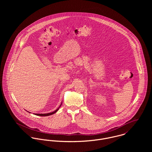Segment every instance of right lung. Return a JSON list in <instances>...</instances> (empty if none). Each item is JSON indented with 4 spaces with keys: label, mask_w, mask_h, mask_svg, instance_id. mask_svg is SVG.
Masks as SVG:
<instances>
[{
    "label": "right lung",
    "mask_w": 152,
    "mask_h": 152,
    "mask_svg": "<svg viewBox=\"0 0 152 152\" xmlns=\"http://www.w3.org/2000/svg\"><path fill=\"white\" fill-rule=\"evenodd\" d=\"M61 105H62V103H61V104L60 105V107H61ZM60 107H59V108H58L56 110H54V112H51V113H35L34 115H37V116H49V115H53V114L55 113L56 112H57L58 111V110L59 108H60Z\"/></svg>",
    "instance_id": "obj_1"
}]
</instances>
